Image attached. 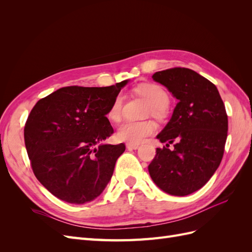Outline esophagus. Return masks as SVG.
<instances>
[{
	"label": "esophagus",
	"mask_w": 252,
	"mask_h": 252,
	"mask_svg": "<svg viewBox=\"0 0 252 252\" xmlns=\"http://www.w3.org/2000/svg\"><path fill=\"white\" fill-rule=\"evenodd\" d=\"M126 147H127V149H138L140 146L138 144H132V143H127L126 144Z\"/></svg>",
	"instance_id": "34e87169"
}]
</instances>
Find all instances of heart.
<instances>
[{"label": "heart", "instance_id": "1", "mask_svg": "<svg viewBox=\"0 0 252 252\" xmlns=\"http://www.w3.org/2000/svg\"><path fill=\"white\" fill-rule=\"evenodd\" d=\"M135 91L140 95L146 98L150 103L149 113L155 118H163L165 109L169 105V95L166 90L158 84H143L135 88ZM123 106V95L118 94L108 109L107 116L112 121H119L122 114ZM157 130V126L152 121H131L123 122L118 129V138L132 144H140L146 140L148 136L154 134Z\"/></svg>", "mask_w": 252, "mask_h": 252}]
</instances>
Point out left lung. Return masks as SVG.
<instances>
[{
	"mask_svg": "<svg viewBox=\"0 0 252 252\" xmlns=\"http://www.w3.org/2000/svg\"><path fill=\"white\" fill-rule=\"evenodd\" d=\"M152 78L179 103L157 136L168 144L157 148L148 171L163 191L188 195L210 180L222 161L228 130L225 105L215 84L188 68H169Z\"/></svg>",
	"mask_w": 252,
	"mask_h": 252,
	"instance_id": "8db88e82",
	"label": "left lung"
}]
</instances>
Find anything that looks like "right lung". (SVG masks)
Segmentation results:
<instances>
[{
    "label": "right lung",
    "mask_w": 252,
    "mask_h": 252,
    "mask_svg": "<svg viewBox=\"0 0 252 252\" xmlns=\"http://www.w3.org/2000/svg\"><path fill=\"white\" fill-rule=\"evenodd\" d=\"M67 86L36 102L24 127L25 146L35 178L70 204H86L110 181L125 144H100L113 133L106 117L125 86Z\"/></svg>",
    "instance_id": "obj_1"
}]
</instances>
